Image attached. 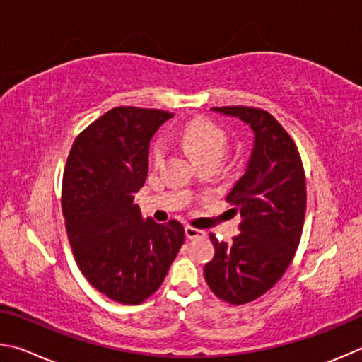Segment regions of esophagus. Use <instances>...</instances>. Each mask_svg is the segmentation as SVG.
<instances>
[{
  "mask_svg": "<svg viewBox=\"0 0 362 362\" xmlns=\"http://www.w3.org/2000/svg\"><path fill=\"white\" fill-rule=\"evenodd\" d=\"M185 232H186V237H187L189 240H194V238H200V237H205V235H206V233H205V230L195 229V227H191V226H186V229H185Z\"/></svg>",
  "mask_w": 362,
  "mask_h": 362,
  "instance_id": "34e87169",
  "label": "esophagus"
}]
</instances>
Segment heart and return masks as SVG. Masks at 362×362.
Instances as JSON below:
<instances>
[{
  "instance_id": "heart-1",
  "label": "heart",
  "mask_w": 362,
  "mask_h": 362,
  "mask_svg": "<svg viewBox=\"0 0 362 362\" xmlns=\"http://www.w3.org/2000/svg\"><path fill=\"white\" fill-rule=\"evenodd\" d=\"M180 139L185 149L192 156L195 162L202 158L223 156L227 136L224 130L208 119H194L182 127ZM165 157V144L156 141L152 146L151 158L154 165H160Z\"/></svg>"
}]
</instances>
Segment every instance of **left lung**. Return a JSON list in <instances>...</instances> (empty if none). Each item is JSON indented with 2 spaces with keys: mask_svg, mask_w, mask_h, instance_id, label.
<instances>
[{
  "mask_svg": "<svg viewBox=\"0 0 362 362\" xmlns=\"http://www.w3.org/2000/svg\"><path fill=\"white\" fill-rule=\"evenodd\" d=\"M211 110L238 117L255 133L245 173L226 197L242 216L240 233L230 243L211 233L216 252L205 265L213 293L242 305L274 288L293 261L305 219V173L296 143L272 114L248 106Z\"/></svg>",
  "mask_w": 362,
  "mask_h": 362,
  "instance_id": "8db88e82",
  "label": "left lung"
}]
</instances>
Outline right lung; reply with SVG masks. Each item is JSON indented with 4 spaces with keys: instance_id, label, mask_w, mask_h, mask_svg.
Masks as SVG:
<instances>
[{
    "instance_id": "right-lung-1",
    "label": "right lung",
    "mask_w": 362,
    "mask_h": 362,
    "mask_svg": "<svg viewBox=\"0 0 362 362\" xmlns=\"http://www.w3.org/2000/svg\"><path fill=\"white\" fill-rule=\"evenodd\" d=\"M173 114L119 106L76 138L62 186V210L76 262L95 289L136 305L160 288L185 243L171 219H143L135 194L149 167V141Z\"/></svg>"
}]
</instances>
